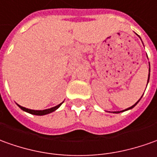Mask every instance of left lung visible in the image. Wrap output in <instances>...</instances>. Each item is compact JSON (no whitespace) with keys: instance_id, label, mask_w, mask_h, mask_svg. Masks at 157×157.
Listing matches in <instances>:
<instances>
[{"instance_id":"left-lung-1","label":"left lung","mask_w":157,"mask_h":157,"mask_svg":"<svg viewBox=\"0 0 157 157\" xmlns=\"http://www.w3.org/2000/svg\"><path fill=\"white\" fill-rule=\"evenodd\" d=\"M149 79H150V73H149ZM149 79H148V82H149ZM138 101H137V102H138ZM137 103H136V104H135V105H132V106H131V107H129V108H127V109H125V110H124V111H126V110H129V109H132V107H134V106H135V105H137ZM124 111H122V112H124ZM115 113H120V112H114Z\"/></svg>"}]
</instances>
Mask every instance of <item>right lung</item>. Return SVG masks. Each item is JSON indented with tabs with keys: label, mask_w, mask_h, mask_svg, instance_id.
I'll use <instances>...</instances> for the list:
<instances>
[{
	"label": "right lung",
	"mask_w": 157,
	"mask_h": 157,
	"mask_svg": "<svg viewBox=\"0 0 157 157\" xmlns=\"http://www.w3.org/2000/svg\"><path fill=\"white\" fill-rule=\"evenodd\" d=\"M63 104V102L59 104V105H56V106H54V107H52V108H50V109H45V110H40V111H38V110H31L28 109V108H25V107H23V106H21V105H18L20 106L21 109L23 110V111H25V112H27V113H29L31 114H34V115H45L48 114V113H51L52 112H54V111H56L61 105Z\"/></svg>",
	"instance_id": "right-lung-1"
}]
</instances>
